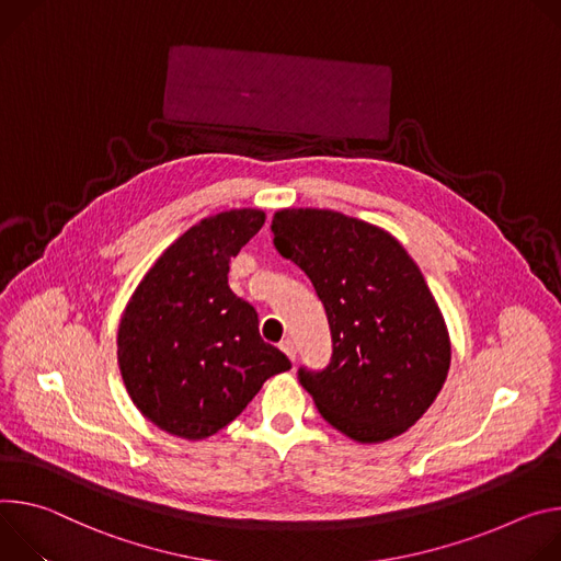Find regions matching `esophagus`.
Segmentation results:
<instances>
[{"instance_id": "34e87169", "label": "esophagus", "mask_w": 561, "mask_h": 561, "mask_svg": "<svg viewBox=\"0 0 561 561\" xmlns=\"http://www.w3.org/2000/svg\"><path fill=\"white\" fill-rule=\"evenodd\" d=\"M280 350H283L291 360H296V345H294L291 339H283V341H280Z\"/></svg>"}]
</instances>
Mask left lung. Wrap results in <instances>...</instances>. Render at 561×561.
Here are the masks:
<instances>
[{
  "mask_svg": "<svg viewBox=\"0 0 561 561\" xmlns=\"http://www.w3.org/2000/svg\"><path fill=\"white\" fill-rule=\"evenodd\" d=\"M278 254L312 280L328 314L332 358L298 369L323 419L358 444L412 427L442 392L450 336L416 263L388 231L332 209H280Z\"/></svg>",
  "mask_w": 561,
  "mask_h": 561,
  "instance_id": "left-lung-1",
  "label": "left lung"
}]
</instances>
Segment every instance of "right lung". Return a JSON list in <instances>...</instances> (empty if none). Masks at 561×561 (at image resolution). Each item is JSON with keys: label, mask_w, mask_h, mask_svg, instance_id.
Masks as SVG:
<instances>
[{"label": "right lung", "mask_w": 561, "mask_h": 561, "mask_svg": "<svg viewBox=\"0 0 561 561\" xmlns=\"http://www.w3.org/2000/svg\"><path fill=\"white\" fill-rule=\"evenodd\" d=\"M265 222L231 209L184 231L140 280L117 330V363L136 408L180 439H207L263 383L291 367L259 314L227 283L229 263Z\"/></svg>", "instance_id": "add662e5"}]
</instances>
